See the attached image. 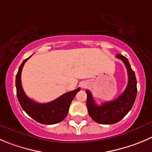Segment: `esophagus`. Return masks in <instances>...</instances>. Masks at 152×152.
I'll return each instance as SVG.
<instances>
[{"instance_id":"1","label":"esophagus","mask_w":152,"mask_h":152,"mask_svg":"<svg viewBox=\"0 0 152 152\" xmlns=\"http://www.w3.org/2000/svg\"><path fill=\"white\" fill-rule=\"evenodd\" d=\"M80 86H81L82 88H86V86H87V83H85V82H83V83H81V85H80Z\"/></svg>"}]
</instances>
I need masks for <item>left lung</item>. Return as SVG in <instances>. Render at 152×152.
<instances>
[{"label":"left lung","mask_w":152,"mask_h":152,"mask_svg":"<svg viewBox=\"0 0 152 152\" xmlns=\"http://www.w3.org/2000/svg\"><path fill=\"white\" fill-rule=\"evenodd\" d=\"M116 57L125 63L128 71V83L125 91L115 100L104 102L99 106L95 104L92 93L86 90L89 115L95 122L102 125L115 124L122 119L131 110L137 97V79L128 60L121 54H117Z\"/></svg>","instance_id":"left-lung-1"}]
</instances>
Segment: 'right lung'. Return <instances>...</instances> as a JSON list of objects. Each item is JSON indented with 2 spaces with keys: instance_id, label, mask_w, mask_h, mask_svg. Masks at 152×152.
<instances>
[{
  "instance_id": "obj_1",
  "label": "right lung",
  "mask_w": 152,
  "mask_h": 152,
  "mask_svg": "<svg viewBox=\"0 0 152 152\" xmlns=\"http://www.w3.org/2000/svg\"><path fill=\"white\" fill-rule=\"evenodd\" d=\"M30 57L24 60L21 63L15 77V86L18 102L27 115L39 123L44 125H53L60 122L67 115L71 102L76 94L80 91V88H77L72 92H66L48 103H37L29 99L24 93L21 86V74L24 63Z\"/></svg>"
}]
</instances>
